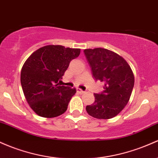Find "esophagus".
<instances>
[{
  "mask_svg": "<svg viewBox=\"0 0 158 158\" xmlns=\"http://www.w3.org/2000/svg\"><path fill=\"white\" fill-rule=\"evenodd\" d=\"M76 91H77L79 94H82L85 93L84 91H82V89H80V88H76Z\"/></svg>",
  "mask_w": 158,
  "mask_h": 158,
  "instance_id": "esophagus-1",
  "label": "esophagus"
}]
</instances>
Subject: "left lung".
Instances as JSON below:
<instances>
[{"mask_svg": "<svg viewBox=\"0 0 158 158\" xmlns=\"http://www.w3.org/2000/svg\"><path fill=\"white\" fill-rule=\"evenodd\" d=\"M84 54L94 80L103 83V91L94 93V102L86 106V111L96 118H112L131 98L134 85L131 67L122 57L106 48H88Z\"/></svg>", "mask_w": 158, "mask_h": 158, "instance_id": "8db88e82", "label": "left lung"}]
</instances>
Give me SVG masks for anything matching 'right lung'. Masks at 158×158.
<instances>
[{"mask_svg":"<svg viewBox=\"0 0 158 158\" xmlns=\"http://www.w3.org/2000/svg\"><path fill=\"white\" fill-rule=\"evenodd\" d=\"M79 48L43 46L31 55L21 71V84L29 106L38 115L54 118L64 113L76 90L60 85L70 62Z\"/></svg>","mask_w":158,"mask_h":158,"instance_id":"right-lung-1","label":"right lung"}]
</instances>
